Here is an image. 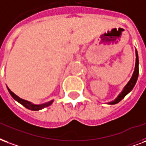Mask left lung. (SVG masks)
<instances>
[{
  "instance_id": "left-lung-1",
  "label": "left lung",
  "mask_w": 146,
  "mask_h": 146,
  "mask_svg": "<svg viewBox=\"0 0 146 146\" xmlns=\"http://www.w3.org/2000/svg\"><path fill=\"white\" fill-rule=\"evenodd\" d=\"M138 77H139V56H138V52L136 50L135 68V72L133 73L132 77L130 79L129 82H127V85L124 86L123 91L119 94V96L116 98L114 100L110 102L109 104H117V103H119L121 100H122L125 97V96L127 95V94H128V93L132 90V89L134 88V86L135 85L136 82H137Z\"/></svg>"
}]
</instances>
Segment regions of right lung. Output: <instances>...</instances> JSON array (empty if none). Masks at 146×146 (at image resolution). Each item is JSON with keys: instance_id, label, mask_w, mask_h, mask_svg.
<instances>
[{"instance_id": "obj_1", "label": "right lung", "mask_w": 146, "mask_h": 146, "mask_svg": "<svg viewBox=\"0 0 146 146\" xmlns=\"http://www.w3.org/2000/svg\"><path fill=\"white\" fill-rule=\"evenodd\" d=\"M8 89V92H10L11 96H12V97L16 101H18L19 103L23 105L24 107H26L27 109L29 110H42L43 108H45L46 107H49L50 105L52 104V103L54 102V100H51L50 102H47V103H46V104H39V105H36V104H33L32 103L30 102H29V101H26L25 100H22L21 98H19L18 96H16L13 92H11L10 89L7 88Z\"/></svg>"}]
</instances>
